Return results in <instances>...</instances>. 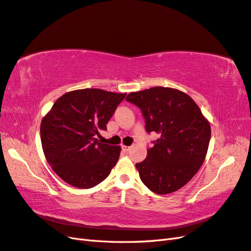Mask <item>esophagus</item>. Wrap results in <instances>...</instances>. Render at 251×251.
Masks as SVG:
<instances>
[{
    "instance_id": "1",
    "label": "esophagus",
    "mask_w": 251,
    "mask_h": 251,
    "mask_svg": "<svg viewBox=\"0 0 251 251\" xmlns=\"http://www.w3.org/2000/svg\"><path fill=\"white\" fill-rule=\"evenodd\" d=\"M130 149H131V147H127V146H123V150H124V151H130Z\"/></svg>"
}]
</instances>
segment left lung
Segmentation results:
<instances>
[{
  "label": "left lung",
  "instance_id": "obj_1",
  "mask_svg": "<svg viewBox=\"0 0 251 251\" xmlns=\"http://www.w3.org/2000/svg\"><path fill=\"white\" fill-rule=\"evenodd\" d=\"M126 100L141 109L149 133L159 138L136 164L141 181L158 195L178 191L191 180L207 154L211 128L193 98L182 91L153 87Z\"/></svg>",
  "mask_w": 251,
  "mask_h": 251
}]
</instances>
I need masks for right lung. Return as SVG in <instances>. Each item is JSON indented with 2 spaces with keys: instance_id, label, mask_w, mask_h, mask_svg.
Listing matches in <instances>:
<instances>
[{
  "instance_id": "add662e5",
  "label": "right lung",
  "mask_w": 251,
  "mask_h": 251,
  "mask_svg": "<svg viewBox=\"0 0 251 251\" xmlns=\"http://www.w3.org/2000/svg\"><path fill=\"white\" fill-rule=\"evenodd\" d=\"M126 93L80 89L65 93L41 123L44 155L51 169L68 184L91 188L109 176L118 161L120 146L96 138Z\"/></svg>"
}]
</instances>
